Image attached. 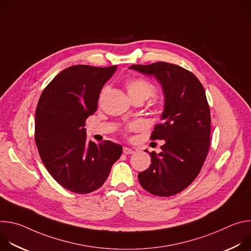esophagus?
<instances>
[{"instance_id":"esophagus-1","label":"esophagus","mask_w":251,"mask_h":251,"mask_svg":"<svg viewBox=\"0 0 251 251\" xmlns=\"http://www.w3.org/2000/svg\"><path fill=\"white\" fill-rule=\"evenodd\" d=\"M123 153H124V154H126V155H129V154H133V153H134V151H133L132 149H130V148L124 147V148H123Z\"/></svg>"}]
</instances>
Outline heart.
<instances>
[{
  "instance_id": "b5f03b06",
  "label": "heart",
  "mask_w": 251,
  "mask_h": 251,
  "mask_svg": "<svg viewBox=\"0 0 251 251\" xmlns=\"http://www.w3.org/2000/svg\"><path fill=\"white\" fill-rule=\"evenodd\" d=\"M126 89L130 98L133 99H142L146 100L155 92V86L150 81L141 78L135 77L127 80ZM142 128L140 122H133L127 126V131H137Z\"/></svg>"
}]
</instances>
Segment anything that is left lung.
Instances as JSON below:
<instances>
[{
	"label": "left lung",
	"mask_w": 251,
	"mask_h": 251,
	"mask_svg": "<svg viewBox=\"0 0 251 251\" xmlns=\"http://www.w3.org/2000/svg\"><path fill=\"white\" fill-rule=\"evenodd\" d=\"M161 83L165 107L151 140H165L162 152L150 153L149 169L138 174L142 188L170 197L188 188L200 174L210 144V112L203 86L191 71L164 61L129 67Z\"/></svg>",
	"instance_id": "1"
}]
</instances>
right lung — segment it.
Returning a JSON list of instances; mask_svg holds the SVG:
<instances>
[{
  "label": "right lung",
  "instance_id": "right-lung-1",
  "mask_svg": "<svg viewBox=\"0 0 251 251\" xmlns=\"http://www.w3.org/2000/svg\"><path fill=\"white\" fill-rule=\"evenodd\" d=\"M117 65H73L44 89L35 110L34 140L54 180L76 194L99 189L120 158L122 146L111 141H87L85 121L98 106L103 85Z\"/></svg>",
  "mask_w": 251,
  "mask_h": 251
}]
</instances>
